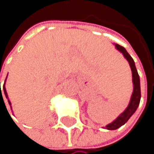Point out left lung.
Returning <instances> with one entry per match:
<instances>
[{"instance_id": "obj_1", "label": "left lung", "mask_w": 154, "mask_h": 154, "mask_svg": "<svg viewBox=\"0 0 154 154\" xmlns=\"http://www.w3.org/2000/svg\"><path fill=\"white\" fill-rule=\"evenodd\" d=\"M116 48L121 51L122 54L125 56V58L128 61L129 66L131 67L132 71V80H133V85H134V91L131 96L130 103L128 106V108L125 110L124 113H122L113 123L109 124L106 126V128L109 130H115L123 126L124 124H126L127 121L130 118V116L135 113V111L137 110L139 104H140V76L138 74V71L136 69L135 66V63L132 59V57L128 54V52L126 51V49L120 46L119 44H116Z\"/></svg>"}]
</instances>
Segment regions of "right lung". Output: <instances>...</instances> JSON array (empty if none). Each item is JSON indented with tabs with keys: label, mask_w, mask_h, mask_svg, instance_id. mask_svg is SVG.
<instances>
[{
	"label": "right lung",
	"mask_w": 154,
	"mask_h": 154,
	"mask_svg": "<svg viewBox=\"0 0 154 154\" xmlns=\"http://www.w3.org/2000/svg\"><path fill=\"white\" fill-rule=\"evenodd\" d=\"M0 86H1V83H0ZM3 91H4V94H5V96H6V98L8 99V95H7V92H6V90H5V87H4V84H3ZM2 94V93H1ZM3 100V99H2ZM8 102H9V100H8ZM9 104H11V103L9 102Z\"/></svg>",
	"instance_id": "right-lung-1"
}]
</instances>
